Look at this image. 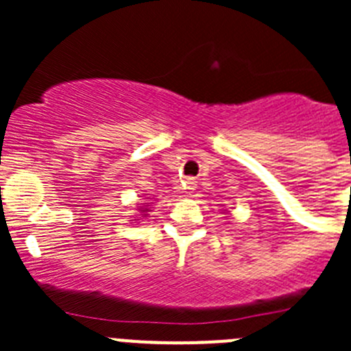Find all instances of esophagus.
<instances>
[{"label":"esophagus","instance_id":"esophagus-1","mask_svg":"<svg viewBox=\"0 0 351 351\" xmlns=\"http://www.w3.org/2000/svg\"><path fill=\"white\" fill-rule=\"evenodd\" d=\"M185 189L190 190V192H192V190H195L197 189V182H195V180H193V178H186Z\"/></svg>","mask_w":351,"mask_h":351}]
</instances>
